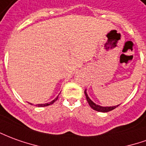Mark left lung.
<instances>
[{
	"label": "left lung",
	"instance_id": "8db88e82",
	"mask_svg": "<svg viewBox=\"0 0 146 146\" xmlns=\"http://www.w3.org/2000/svg\"><path fill=\"white\" fill-rule=\"evenodd\" d=\"M84 94L86 95V101L87 102L89 103V105L94 110H96V111H98V112H103V113H105V112H109L110 110H112L115 109L116 107H117L119 105L117 106H98L97 104H95L91 99H90L89 97H88V95H87V93H86V90L84 91Z\"/></svg>",
	"mask_w": 146,
	"mask_h": 146
}]
</instances>
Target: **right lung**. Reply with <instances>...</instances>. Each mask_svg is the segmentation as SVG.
<instances>
[{
    "instance_id": "add662e5",
    "label": "right lung",
    "mask_w": 146,
    "mask_h": 146,
    "mask_svg": "<svg viewBox=\"0 0 146 146\" xmlns=\"http://www.w3.org/2000/svg\"><path fill=\"white\" fill-rule=\"evenodd\" d=\"M58 97H59V95H58V96H57V97H56V98H55L54 100H52V102H48V103H44V104H38V105H36V106H40V107H44V106H48L52 105V104H53V103H54V102H56V100L58 99ZM30 104H32V103H30Z\"/></svg>"
}]
</instances>
